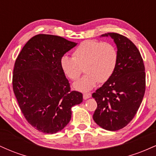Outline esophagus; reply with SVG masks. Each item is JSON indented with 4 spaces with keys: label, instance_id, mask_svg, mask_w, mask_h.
Instances as JSON below:
<instances>
[{
    "label": "esophagus",
    "instance_id": "obj_1",
    "mask_svg": "<svg viewBox=\"0 0 156 156\" xmlns=\"http://www.w3.org/2000/svg\"><path fill=\"white\" fill-rule=\"evenodd\" d=\"M91 96H92V94H91V93H84L83 95V98L84 100H87V99H88V98H91Z\"/></svg>",
    "mask_w": 156,
    "mask_h": 156
}]
</instances>
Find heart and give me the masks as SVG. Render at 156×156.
Returning a JSON list of instances; mask_svg holds the SVG:
<instances>
[{
  "label": "heart",
  "instance_id": "1",
  "mask_svg": "<svg viewBox=\"0 0 156 156\" xmlns=\"http://www.w3.org/2000/svg\"><path fill=\"white\" fill-rule=\"evenodd\" d=\"M117 62L118 52L114 44L86 40L73 51V57H62L60 64L64 74L72 80L79 78L83 68L86 75L73 84V87L86 92L94 88L98 82H106L115 71Z\"/></svg>",
  "mask_w": 156,
  "mask_h": 156
}]
</instances>
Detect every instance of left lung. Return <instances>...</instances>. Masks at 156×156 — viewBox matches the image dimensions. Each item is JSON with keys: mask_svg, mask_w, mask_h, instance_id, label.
Returning a JSON list of instances; mask_svg holds the SVG:
<instances>
[{"mask_svg": "<svg viewBox=\"0 0 156 156\" xmlns=\"http://www.w3.org/2000/svg\"><path fill=\"white\" fill-rule=\"evenodd\" d=\"M116 44L118 62L115 71L92 94L98 107L93 119L103 129L115 131L133 119L145 92V69L138 48L129 39L117 33H107Z\"/></svg>", "mask_w": 156, "mask_h": 156, "instance_id": "obj_1", "label": "left lung"}]
</instances>
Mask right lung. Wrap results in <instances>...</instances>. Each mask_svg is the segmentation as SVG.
Segmentation results:
<instances>
[{"instance_id": "right-lung-1", "label": "right lung", "mask_w": 156, "mask_h": 156, "mask_svg": "<svg viewBox=\"0 0 156 156\" xmlns=\"http://www.w3.org/2000/svg\"><path fill=\"white\" fill-rule=\"evenodd\" d=\"M77 43L63 37L38 34L23 48L15 61L12 85L21 112L34 128L44 133L61 131L71 119L82 93L70 91L60 61Z\"/></svg>"}]
</instances>
